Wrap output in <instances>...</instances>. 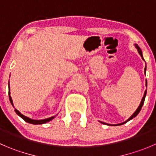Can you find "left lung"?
I'll list each match as a JSON object with an SVG mask.
<instances>
[{"label":"left lung","mask_w":156,"mask_h":156,"mask_svg":"<svg viewBox=\"0 0 156 156\" xmlns=\"http://www.w3.org/2000/svg\"><path fill=\"white\" fill-rule=\"evenodd\" d=\"M136 48L138 49V51H139V54L141 55V57H142V60H144L143 57H142V50H140V48H139V46L137 45V44H136ZM145 71H146V68H145ZM146 85H147V84H146ZM146 91H145V93H144V96H143V97H142V101H141V103H140V105H139V107H138V109H136V112H135L134 113H133V115H132V116L130 117V118L129 119H127L126 121L124 122H122V123H120V124H118V125H115V126H120V125H122V124L126 123L127 122L129 121V120H131L132 119H133V118H134V117H136V115H137L138 114H139V112H140L141 109H142V106H143V103H144V101H145V98H146ZM102 122V123H103V124H106V123H105V122ZM106 125H109V124H106Z\"/></svg>","instance_id":"obj_1"}]
</instances>
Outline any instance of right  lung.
Returning <instances> with one entry per match:
<instances>
[{
	"label": "right lung",
	"instance_id": "right-lung-1",
	"mask_svg": "<svg viewBox=\"0 0 156 156\" xmlns=\"http://www.w3.org/2000/svg\"><path fill=\"white\" fill-rule=\"evenodd\" d=\"M9 99H10V103L13 105V101H12V99H11V96H10V86H9ZM14 111L16 112V113L17 114V115H19V116L21 117L22 119H23V120H24L25 122H28V123H31V124H34V125H37V124H44V123H46V122H47L50 121V120L53 119V118H54V116H52L50 117V118H48V119H42V120H34V119H31L28 118V117L25 116V115H23V114L20 113V112H19L17 109H14Z\"/></svg>",
	"mask_w": 156,
	"mask_h": 156
}]
</instances>
